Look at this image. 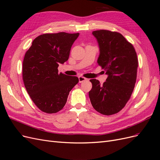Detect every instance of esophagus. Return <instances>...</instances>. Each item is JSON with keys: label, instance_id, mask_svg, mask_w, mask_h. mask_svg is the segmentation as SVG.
I'll use <instances>...</instances> for the list:
<instances>
[{"label": "esophagus", "instance_id": "1", "mask_svg": "<svg viewBox=\"0 0 160 160\" xmlns=\"http://www.w3.org/2000/svg\"><path fill=\"white\" fill-rule=\"evenodd\" d=\"M78 78H79V83H82V82H83V81L87 80V79L85 78V77H82V76H79Z\"/></svg>", "mask_w": 160, "mask_h": 160}]
</instances>
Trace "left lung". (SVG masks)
Masks as SVG:
<instances>
[{"label": "left lung", "instance_id": "8db88e82", "mask_svg": "<svg viewBox=\"0 0 160 160\" xmlns=\"http://www.w3.org/2000/svg\"><path fill=\"white\" fill-rule=\"evenodd\" d=\"M92 34L99 47L98 63L108 78L103 85L98 80L91 79L89 97L97 111L113 115L125 107L132 94L138 67L137 54L133 45L118 32L99 30Z\"/></svg>", "mask_w": 160, "mask_h": 160}]
</instances>
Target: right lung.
Returning <instances> with one entry per match:
<instances>
[{
    "mask_svg": "<svg viewBox=\"0 0 160 160\" xmlns=\"http://www.w3.org/2000/svg\"><path fill=\"white\" fill-rule=\"evenodd\" d=\"M79 35V32L43 34L34 39L25 53L24 84L34 103L43 112L55 113L61 110L69 92L78 83V77L59 73L58 67L68 60Z\"/></svg>",
    "mask_w": 160,
    "mask_h": 160,
    "instance_id": "add662e5",
    "label": "right lung"
}]
</instances>
